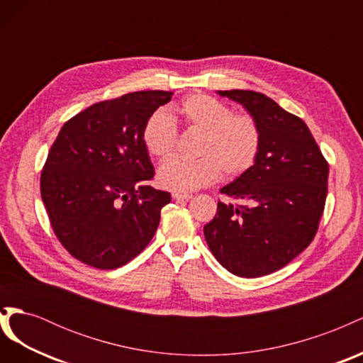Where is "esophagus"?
Segmentation results:
<instances>
[{
  "label": "esophagus",
  "instance_id": "obj_1",
  "mask_svg": "<svg viewBox=\"0 0 363 363\" xmlns=\"http://www.w3.org/2000/svg\"><path fill=\"white\" fill-rule=\"evenodd\" d=\"M174 200H191L192 194H180V192H174L172 194Z\"/></svg>",
  "mask_w": 363,
  "mask_h": 363
}]
</instances>
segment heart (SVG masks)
<instances>
[{
    "instance_id": "heart-1",
    "label": "heart",
    "mask_w": 363,
    "mask_h": 363,
    "mask_svg": "<svg viewBox=\"0 0 363 363\" xmlns=\"http://www.w3.org/2000/svg\"><path fill=\"white\" fill-rule=\"evenodd\" d=\"M184 125L201 131L196 159L174 157L160 164L157 182L164 189L188 194L215 182L219 174L238 177L247 172L260 150V128L255 118L233 113L225 103L206 94H192L175 108ZM145 148L157 159L177 147V127L162 111L152 113L142 130Z\"/></svg>"
}]
</instances>
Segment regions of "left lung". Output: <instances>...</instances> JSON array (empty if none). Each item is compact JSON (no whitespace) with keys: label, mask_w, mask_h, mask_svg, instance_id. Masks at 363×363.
<instances>
[{"label":"left lung","mask_w":363,"mask_h":363,"mask_svg":"<svg viewBox=\"0 0 363 363\" xmlns=\"http://www.w3.org/2000/svg\"><path fill=\"white\" fill-rule=\"evenodd\" d=\"M216 94L255 118L260 150L247 172L221 188L245 206L218 203L204 238L227 271L262 277L286 267L312 242L325 204L328 164L304 121L267 95L239 89Z\"/></svg>","instance_id":"8db88e82"}]
</instances>
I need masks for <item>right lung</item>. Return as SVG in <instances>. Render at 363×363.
I'll list each match as a JSON object with an SVG mask.
<instances>
[{
	"label": "right lung",
	"mask_w": 363,
	"mask_h": 363,
	"mask_svg": "<svg viewBox=\"0 0 363 363\" xmlns=\"http://www.w3.org/2000/svg\"><path fill=\"white\" fill-rule=\"evenodd\" d=\"M172 92L139 91L96 103L65 123L40 175L54 233L98 269L125 265L144 250L171 194L155 177L142 130Z\"/></svg>",
	"instance_id": "obj_1"
}]
</instances>
